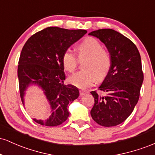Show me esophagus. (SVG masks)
Returning a JSON list of instances; mask_svg holds the SVG:
<instances>
[{
  "label": "esophagus",
  "mask_w": 155,
  "mask_h": 155,
  "mask_svg": "<svg viewBox=\"0 0 155 155\" xmlns=\"http://www.w3.org/2000/svg\"><path fill=\"white\" fill-rule=\"evenodd\" d=\"M79 93H80V95H85V94L87 93V91H86V90H80Z\"/></svg>",
  "instance_id": "esophagus-1"
}]
</instances>
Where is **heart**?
I'll return each mask as SVG.
<instances>
[{
    "label": "heart",
    "mask_w": 155,
    "mask_h": 155,
    "mask_svg": "<svg viewBox=\"0 0 155 155\" xmlns=\"http://www.w3.org/2000/svg\"><path fill=\"white\" fill-rule=\"evenodd\" d=\"M78 58L87 57L83 68L84 70L78 71L68 78L71 84L79 88H86L93 84L96 80L106 77L111 66V55L103 48L100 41L94 37L84 38L76 46ZM62 65L65 71L74 72L78 65V59L70 49H66L61 56Z\"/></svg>",
    "instance_id": "b5f03b06"
}]
</instances>
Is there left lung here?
<instances>
[{
  "mask_svg": "<svg viewBox=\"0 0 155 155\" xmlns=\"http://www.w3.org/2000/svg\"><path fill=\"white\" fill-rule=\"evenodd\" d=\"M89 35L104 43L111 58V68L99 92H91L95 104L90 114L96 123L113 127L130 115L139 99L143 81L140 53L132 41L112 29H99ZM101 91L106 95L101 96Z\"/></svg>",
  "mask_w": 155,
  "mask_h": 155,
  "instance_id": "obj_1",
  "label": "left lung"
}]
</instances>
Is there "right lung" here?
Here are the masks:
<instances>
[{
	"mask_svg": "<svg viewBox=\"0 0 155 155\" xmlns=\"http://www.w3.org/2000/svg\"><path fill=\"white\" fill-rule=\"evenodd\" d=\"M87 32L49 27L31 35L22 47L17 69L22 104L27 87L36 84L44 90L52 112L46 121L33 119L38 124L54 127L67 120L68 105L79 97V92L74 85L64 84L65 74L61 56Z\"/></svg>",
	"mask_w": 155,
	"mask_h": 155,
	"instance_id": "right-lung-1",
	"label": "right lung"
}]
</instances>
